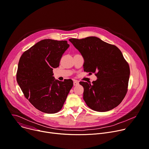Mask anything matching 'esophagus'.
I'll return each instance as SVG.
<instances>
[{
	"label": "esophagus",
	"mask_w": 149,
	"mask_h": 149,
	"mask_svg": "<svg viewBox=\"0 0 149 149\" xmlns=\"http://www.w3.org/2000/svg\"><path fill=\"white\" fill-rule=\"evenodd\" d=\"M79 85V82L77 81H74V82H73V85L74 86H77V85Z\"/></svg>",
	"instance_id": "34e87169"
}]
</instances>
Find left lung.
Returning <instances> with one entry per match:
<instances>
[{"instance_id":"left-lung-1","label":"left lung","mask_w":149,"mask_h":149,"mask_svg":"<svg viewBox=\"0 0 149 149\" xmlns=\"http://www.w3.org/2000/svg\"><path fill=\"white\" fill-rule=\"evenodd\" d=\"M84 58V71L97 77L93 84L80 82L84 100L92 110L104 112L117 107L128 91L130 66L120 49L97 37L70 39Z\"/></svg>"}]
</instances>
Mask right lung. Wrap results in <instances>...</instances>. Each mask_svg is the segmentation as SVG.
Listing matches in <instances>:
<instances>
[{"mask_svg": "<svg viewBox=\"0 0 149 149\" xmlns=\"http://www.w3.org/2000/svg\"><path fill=\"white\" fill-rule=\"evenodd\" d=\"M68 47L66 40L43 39L26 51L19 58L17 81L24 97L43 113L60 111L73 85L71 79L59 81L52 76L53 68L59 66Z\"/></svg>", "mask_w": 149, "mask_h": 149, "instance_id": "add662e5", "label": "right lung"}]
</instances>
